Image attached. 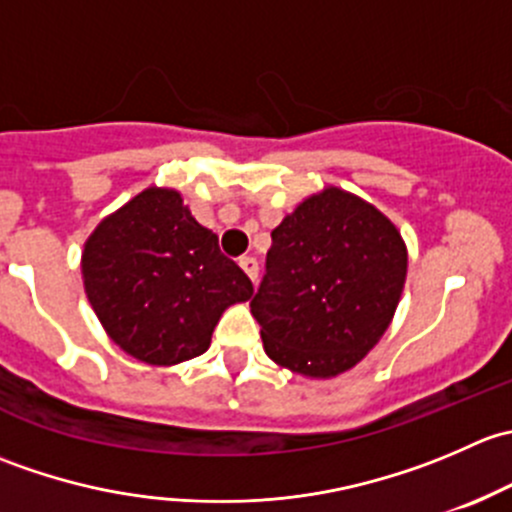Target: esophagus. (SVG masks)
Listing matches in <instances>:
<instances>
[{"mask_svg":"<svg viewBox=\"0 0 512 512\" xmlns=\"http://www.w3.org/2000/svg\"><path fill=\"white\" fill-rule=\"evenodd\" d=\"M240 267H242V270H245V275L250 277L252 282L257 280V272H260V265H257V260H255V257H250V255L240 257Z\"/></svg>","mask_w":512,"mask_h":512,"instance_id":"1","label":"esophagus"}]
</instances>
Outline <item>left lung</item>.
Instances as JSON below:
<instances>
[{
  "mask_svg": "<svg viewBox=\"0 0 512 512\" xmlns=\"http://www.w3.org/2000/svg\"><path fill=\"white\" fill-rule=\"evenodd\" d=\"M406 245L374 205L327 188L272 230L252 317L272 361L327 379L352 369L389 327Z\"/></svg>",
  "mask_w": 512,
  "mask_h": 512,
  "instance_id": "left-lung-1",
  "label": "left lung"
}]
</instances>
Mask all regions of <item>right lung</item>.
<instances>
[{
	"mask_svg": "<svg viewBox=\"0 0 512 512\" xmlns=\"http://www.w3.org/2000/svg\"><path fill=\"white\" fill-rule=\"evenodd\" d=\"M81 270L108 337L156 366L203 354L225 307L255 292L220 252L218 235L175 190L160 188L138 193L96 227Z\"/></svg>",
	"mask_w": 512,
	"mask_h": 512,
	"instance_id": "obj_1",
	"label": "right lung"
}]
</instances>
